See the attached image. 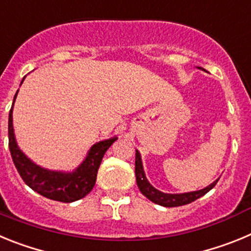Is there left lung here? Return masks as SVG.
I'll return each instance as SVG.
<instances>
[{
    "mask_svg": "<svg viewBox=\"0 0 251 251\" xmlns=\"http://www.w3.org/2000/svg\"><path fill=\"white\" fill-rule=\"evenodd\" d=\"M202 69V68H199ZM203 70V69H202ZM136 179L137 185H138L139 191L147 197L148 200L152 202L157 203V205L165 206V207H176V206H182L191 203L192 201L197 200L202 197L203 195L207 194L211 188L215 187L219 178L211 183V185L206 186L202 190H197V191L192 192H185V194H165V192L158 191L157 188L153 187L147 179L145 174V168H143V163H142V157L139 151L136 150Z\"/></svg>",
    "mask_w": 251,
    "mask_h": 251,
    "instance_id": "8db88e82",
    "label": "left lung"
}]
</instances>
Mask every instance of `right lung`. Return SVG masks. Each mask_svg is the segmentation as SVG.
<instances>
[{
	"label": "right lung",
	"mask_w": 251,
	"mask_h": 251,
	"mask_svg": "<svg viewBox=\"0 0 251 251\" xmlns=\"http://www.w3.org/2000/svg\"><path fill=\"white\" fill-rule=\"evenodd\" d=\"M24 80L25 77L22 79L21 84L24 83ZM17 93L15 94L13 103L17 97ZM13 103L10 114H8V147H10L11 157L15 163V167L19 171L24 182L37 194L43 195L44 197H48L50 200L60 201V202H74L85 197L94 187L99 166L106 150L118 138L113 137V138L97 142L90 147L85 158L74 171L65 172V171L48 170V168L36 165L20 150L15 132H13Z\"/></svg>",
	"instance_id": "1"
}]
</instances>
